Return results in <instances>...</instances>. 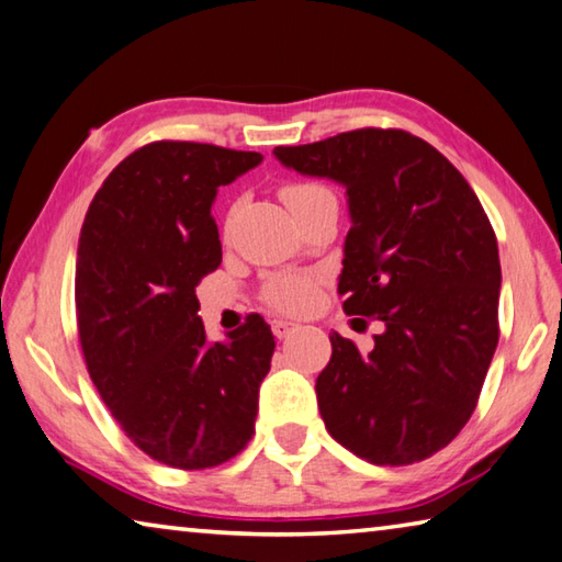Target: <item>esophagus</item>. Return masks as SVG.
<instances>
[{"instance_id":"34e87169","label":"esophagus","mask_w":562,"mask_h":562,"mask_svg":"<svg viewBox=\"0 0 562 562\" xmlns=\"http://www.w3.org/2000/svg\"><path fill=\"white\" fill-rule=\"evenodd\" d=\"M270 326H272V334L278 336V339H284V336H290L292 331L300 329V324L290 322V319H272Z\"/></svg>"}]
</instances>
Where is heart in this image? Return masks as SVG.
<instances>
[{
	"label": "heart",
	"instance_id": "heart-1",
	"mask_svg": "<svg viewBox=\"0 0 562 562\" xmlns=\"http://www.w3.org/2000/svg\"><path fill=\"white\" fill-rule=\"evenodd\" d=\"M326 193L331 191L319 187V183H292V187L282 191V196L288 201V206L294 209L300 206V203L326 196ZM262 297L270 307L280 312H302L310 307V302L314 297V278L300 272L274 274V278H270V282L265 284Z\"/></svg>",
	"mask_w": 562,
	"mask_h": 562
}]
</instances>
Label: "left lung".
Wrapping results in <instances>:
<instances>
[{
	"instance_id": "left-lung-1",
	"label": "left lung",
	"mask_w": 562,
	"mask_h": 562,
	"mask_svg": "<svg viewBox=\"0 0 562 562\" xmlns=\"http://www.w3.org/2000/svg\"><path fill=\"white\" fill-rule=\"evenodd\" d=\"M272 155L346 189L344 312L383 322L369 353L329 336L316 379L326 430L371 464L432 457L472 417L498 344L502 265L482 203L440 151L403 130L341 132Z\"/></svg>"
}]
</instances>
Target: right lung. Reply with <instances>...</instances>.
Returning <instances> with one entry per match:
<instances>
[{
  "instance_id": "right-lung-1",
  "label": "right lung",
  "mask_w": 562,
  "mask_h": 562,
  "mask_svg": "<svg viewBox=\"0 0 562 562\" xmlns=\"http://www.w3.org/2000/svg\"><path fill=\"white\" fill-rule=\"evenodd\" d=\"M258 151L151 142L110 171L80 228L76 312L90 379L142 452L177 469L250 442L274 336L260 314L209 341L196 284L221 265L218 187Z\"/></svg>"
}]
</instances>
